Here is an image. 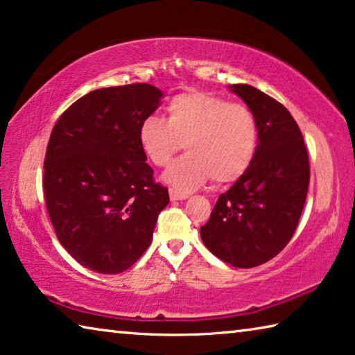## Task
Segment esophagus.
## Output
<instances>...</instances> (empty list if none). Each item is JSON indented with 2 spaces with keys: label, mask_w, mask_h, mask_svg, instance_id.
I'll list each match as a JSON object with an SVG mask.
<instances>
[{
  "label": "esophagus",
  "mask_w": 355,
  "mask_h": 355,
  "mask_svg": "<svg viewBox=\"0 0 355 355\" xmlns=\"http://www.w3.org/2000/svg\"><path fill=\"white\" fill-rule=\"evenodd\" d=\"M169 197H171L172 202H177V200L188 199V194H183V192H178V191L171 189V191H169Z\"/></svg>",
  "instance_id": "1"
}]
</instances>
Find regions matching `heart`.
<instances>
[{"label": "heart", "mask_w": 355, "mask_h": 355, "mask_svg": "<svg viewBox=\"0 0 355 355\" xmlns=\"http://www.w3.org/2000/svg\"><path fill=\"white\" fill-rule=\"evenodd\" d=\"M142 153L155 166H166L180 148L182 158L167 167L163 182L178 192L235 182L249 169L258 147L257 119L248 106L205 92H186L166 106V119L150 116L137 128Z\"/></svg>", "instance_id": "heart-1"}]
</instances>
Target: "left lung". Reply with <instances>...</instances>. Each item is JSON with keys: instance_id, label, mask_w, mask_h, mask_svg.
I'll return each mask as SVG.
<instances>
[{"instance_id": "1", "label": "left lung", "mask_w": 355, "mask_h": 355, "mask_svg": "<svg viewBox=\"0 0 355 355\" xmlns=\"http://www.w3.org/2000/svg\"><path fill=\"white\" fill-rule=\"evenodd\" d=\"M228 89L255 116L258 147L249 169L219 196L200 236L219 260L248 269L271 260L291 239L310 166L302 133L284 105L249 84Z\"/></svg>"}]
</instances>
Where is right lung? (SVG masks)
<instances>
[{"mask_svg": "<svg viewBox=\"0 0 355 355\" xmlns=\"http://www.w3.org/2000/svg\"><path fill=\"white\" fill-rule=\"evenodd\" d=\"M161 97L146 83L97 89L76 100L51 131L46 209L62 248L91 271H127L152 243L169 203L137 142V128Z\"/></svg>", "mask_w": 355, "mask_h": 355, "instance_id": "1", "label": "right lung"}]
</instances>
